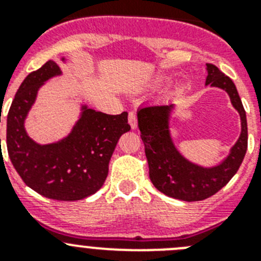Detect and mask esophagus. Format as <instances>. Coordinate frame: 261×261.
<instances>
[{
  "label": "esophagus",
  "mask_w": 261,
  "mask_h": 261,
  "mask_svg": "<svg viewBox=\"0 0 261 261\" xmlns=\"http://www.w3.org/2000/svg\"><path fill=\"white\" fill-rule=\"evenodd\" d=\"M128 121H129V125L132 126V129L137 128V117L133 112H129L128 115Z\"/></svg>",
  "instance_id": "1"
}]
</instances>
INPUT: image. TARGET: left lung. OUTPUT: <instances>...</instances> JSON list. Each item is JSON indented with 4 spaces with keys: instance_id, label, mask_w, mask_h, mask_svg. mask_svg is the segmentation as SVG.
Returning a JSON list of instances; mask_svg holds the SVG:
<instances>
[{
    "instance_id": "left-lung-1",
    "label": "left lung",
    "mask_w": 261,
    "mask_h": 261,
    "mask_svg": "<svg viewBox=\"0 0 261 261\" xmlns=\"http://www.w3.org/2000/svg\"><path fill=\"white\" fill-rule=\"evenodd\" d=\"M206 70L205 85L225 90L241 115V136L220 165L202 167L190 162L177 151L170 135V114L174 105L144 106L137 111L151 183L165 195L183 201H200L218 192L237 174L247 151L246 111L234 82L213 64H206Z\"/></svg>"
}]
</instances>
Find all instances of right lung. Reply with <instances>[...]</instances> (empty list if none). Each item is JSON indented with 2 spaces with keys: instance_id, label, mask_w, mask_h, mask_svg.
<instances>
[{
  "instance_id": "obj_1",
  "label": "right lung",
  "mask_w": 261,
  "mask_h": 261,
  "mask_svg": "<svg viewBox=\"0 0 261 261\" xmlns=\"http://www.w3.org/2000/svg\"><path fill=\"white\" fill-rule=\"evenodd\" d=\"M60 74L59 65L49 60L24 78L9 110L6 146L26 186L48 199L77 201L102 188L117 141L130 130V125L126 112L107 115L82 106L80 120L65 138L36 144L27 135L24 120L39 89Z\"/></svg>"
}]
</instances>
